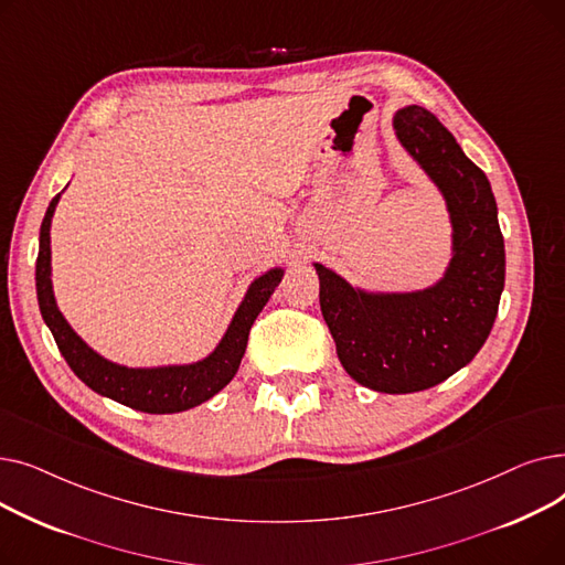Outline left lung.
Returning a JSON list of instances; mask_svg holds the SVG:
<instances>
[{
    "mask_svg": "<svg viewBox=\"0 0 565 565\" xmlns=\"http://www.w3.org/2000/svg\"><path fill=\"white\" fill-rule=\"evenodd\" d=\"M392 126L447 205V267L435 284L414 290L364 288L322 263L313 267L320 311L345 373L373 392L412 394L435 387L477 358L497 318L507 252L488 175L456 137L419 105L398 109Z\"/></svg>",
    "mask_w": 565,
    "mask_h": 565,
    "instance_id": "8db88e82",
    "label": "left lung"
}]
</instances>
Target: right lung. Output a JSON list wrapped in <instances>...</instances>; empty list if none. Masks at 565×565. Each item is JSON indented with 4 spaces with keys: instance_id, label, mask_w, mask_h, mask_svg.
Here are the masks:
<instances>
[{
    "instance_id": "add662e5",
    "label": "right lung",
    "mask_w": 565,
    "mask_h": 565,
    "mask_svg": "<svg viewBox=\"0 0 565 565\" xmlns=\"http://www.w3.org/2000/svg\"><path fill=\"white\" fill-rule=\"evenodd\" d=\"M62 199L58 192L41 224L39 258H36V295L45 324L50 328L58 352L73 369V373L96 394L121 403L126 407L148 414H173L192 409L220 394L241 369L247 350L249 330L256 316L270 300V295L284 279V267H270L258 275L245 290L243 302L237 305L228 328L220 343L199 362L190 364H162V366H126L116 364L88 345L58 311L52 288V249L50 228Z\"/></svg>"
}]
</instances>
